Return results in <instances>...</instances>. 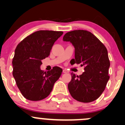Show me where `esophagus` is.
Masks as SVG:
<instances>
[{"label":"esophagus","instance_id":"obj_1","mask_svg":"<svg viewBox=\"0 0 125 125\" xmlns=\"http://www.w3.org/2000/svg\"><path fill=\"white\" fill-rule=\"evenodd\" d=\"M63 73H68V71L67 70H66V69H65V70H63Z\"/></svg>","mask_w":125,"mask_h":125}]
</instances>
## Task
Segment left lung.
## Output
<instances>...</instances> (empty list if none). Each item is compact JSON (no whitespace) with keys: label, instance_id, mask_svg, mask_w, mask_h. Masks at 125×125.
<instances>
[{"label":"left lung","instance_id":"left-lung-1","mask_svg":"<svg viewBox=\"0 0 125 125\" xmlns=\"http://www.w3.org/2000/svg\"><path fill=\"white\" fill-rule=\"evenodd\" d=\"M63 40L70 42L75 48V59L72 64H81L85 71L76 75L71 73L68 85L71 95L75 100L89 103L97 99L104 91L109 79L110 62L103 43L86 30H74L64 35Z\"/></svg>","mask_w":125,"mask_h":125}]
</instances>
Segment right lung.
<instances>
[{
    "mask_svg": "<svg viewBox=\"0 0 125 125\" xmlns=\"http://www.w3.org/2000/svg\"><path fill=\"white\" fill-rule=\"evenodd\" d=\"M62 31L40 30L25 37L17 45L12 59V75L25 99L39 101L47 97L62 69L54 66L47 72L40 70L42 60L48 57Z\"/></svg>",
    "mask_w": 125,
    "mask_h": 125,
    "instance_id": "1",
    "label": "right lung"
}]
</instances>
